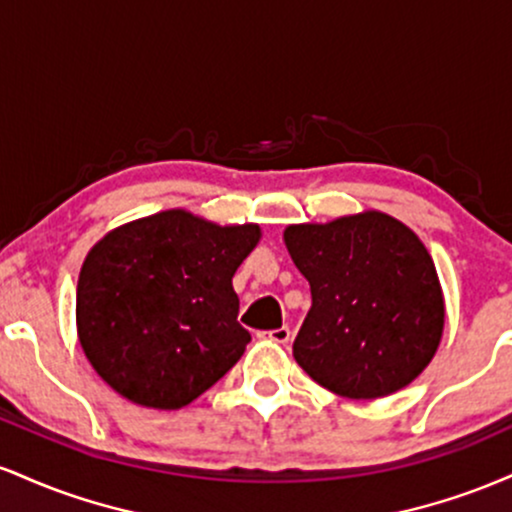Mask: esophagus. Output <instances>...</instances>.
Segmentation results:
<instances>
[{"instance_id":"obj_1","label":"esophagus","mask_w":512,"mask_h":512,"mask_svg":"<svg viewBox=\"0 0 512 512\" xmlns=\"http://www.w3.org/2000/svg\"><path fill=\"white\" fill-rule=\"evenodd\" d=\"M262 337H267L269 342H276V344H289V339H291V330H289V327H279V330L262 332Z\"/></svg>"}]
</instances>
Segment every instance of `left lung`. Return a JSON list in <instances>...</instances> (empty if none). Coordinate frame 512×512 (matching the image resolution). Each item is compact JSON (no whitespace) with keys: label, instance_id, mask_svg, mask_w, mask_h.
<instances>
[{"label":"left lung","instance_id":"1","mask_svg":"<svg viewBox=\"0 0 512 512\" xmlns=\"http://www.w3.org/2000/svg\"><path fill=\"white\" fill-rule=\"evenodd\" d=\"M284 243L313 305L293 358L322 387L378 399L436 356L445 327L440 279L419 236L383 211L286 226Z\"/></svg>","mask_w":512,"mask_h":512}]
</instances>
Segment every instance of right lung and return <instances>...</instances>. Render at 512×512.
<instances>
[{
	"label": "right lung",
	"mask_w": 512,
	"mask_h": 512,
	"mask_svg": "<svg viewBox=\"0 0 512 512\" xmlns=\"http://www.w3.org/2000/svg\"><path fill=\"white\" fill-rule=\"evenodd\" d=\"M260 238L257 223L219 226L185 209L105 233L76 284V334L93 370L139 407L195 402L250 342L233 274Z\"/></svg>",
	"instance_id": "obj_1"
}]
</instances>
